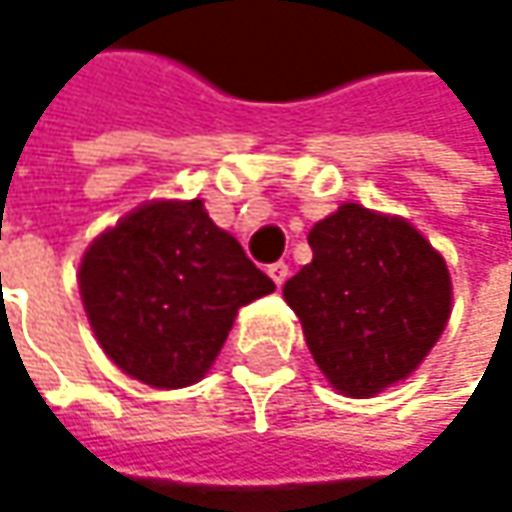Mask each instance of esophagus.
I'll list each match as a JSON object with an SVG mask.
<instances>
[{"label":"esophagus","mask_w":512,"mask_h":512,"mask_svg":"<svg viewBox=\"0 0 512 512\" xmlns=\"http://www.w3.org/2000/svg\"><path fill=\"white\" fill-rule=\"evenodd\" d=\"M287 273H290V270H287L285 262H276V265L267 267V276H270V279L276 282V287L285 285V282H287Z\"/></svg>","instance_id":"obj_1"}]
</instances>
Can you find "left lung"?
Returning a JSON list of instances; mask_svg holds the SVG:
<instances>
[{
    "label": "left lung",
    "instance_id": "8db88e82",
    "mask_svg": "<svg viewBox=\"0 0 512 512\" xmlns=\"http://www.w3.org/2000/svg\"><path fill=\"white\" fill-rule=\"evenodd\" d=\"M313 262L287 279L313 362L339 393L367 399L407 379L439 342L453 285L410 222L347 202L316 222Z\"/></svg>",
    "mask_w": 512,
    "mask_h": 512
}]
</instances>
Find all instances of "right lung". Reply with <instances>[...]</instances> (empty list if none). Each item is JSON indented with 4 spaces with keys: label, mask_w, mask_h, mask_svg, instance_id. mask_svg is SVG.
Instances as JSON below:
<instances>
[{
    "label": "right lung",
    "mask_w": 512,
    "mask_h": 512,
    "mask_svg": "<svg viewBox=\"0 0 512 512\" xmlns=\"http://www.w3.org/2000/svg\"><path fill=\"white\" fill-rule=\"evenodd\" d=\"M276 285L213 225L202 199L148 202L85 250L79 293L88 322L128 376L187 387L216 362L239 307Z\"/></svg>",
    "instance_id": "add662e5"
}]
</instances>
